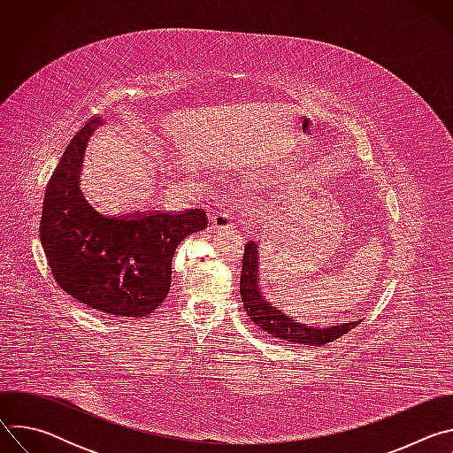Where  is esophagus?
Masks as SVG:
<instances>
[{
	"label": "esophagus",
	"mask_w": 453,
	"mask_h": 453,
	"mask_svg": "<svg viewBox=\"0 0 453 453\" xmlns=\"http://www.w3.org/2000/svg\"><path fill=\"white\" fill-rule=\"evenodd\" d=\"M236 226V217L233 211L229 210H224V211H219L215 217H213V227L215 229H231Z\"/></svg>",
	"instance_id": "obj_1"
}]
</instances>
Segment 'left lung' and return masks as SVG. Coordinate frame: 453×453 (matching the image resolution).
I'll list each match as a JSON object with an SVG mask.
<instances>
[{
    "label": "left lung",
    "instance_id": "8db88e82",
    "mask_svg": "<svg viewBox=\"0 0 453 453\" xmlns=\"http://www.w3.org/2000/svg\"><path fill=\"white\" fill-rule=\"evenodd\" d=\"M257 245L254 242H247L242 257V273H240V296L243 308L249 319L254 322L260 330L267 332L269 335L288 341L294 344H306V346H322L332 342L348 332H351L360 320L342 322L341 326L330 328H313L301 322H294L290 315L273 308L265 297L260 294V285H257Z\"/></svg>",
    "mask_w": 453,
    "mask_h": 453
}]
</instances>
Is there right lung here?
Listing matches in <instances>:
<instances>
[{"instance_id": "add662e5", "label": "right lung", "mask_w": 453, "mask_h": 453, "mask_svg": "<svg viewBox=\"0 0 453 453\" xmlns=\"http://www.w3.org/2000/svg\"><path fill=\"white\" fill-rule=\"evenodd\" d=\"M100 123L93 116L60 156L46 184L39 236L64 292L111 317L140 319L165 301L177 245L206 229L208 217L203 210L125 217L95 211L79 179L88 140Z\"/></svg>"}]
</instances>
